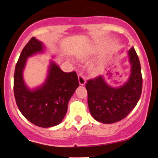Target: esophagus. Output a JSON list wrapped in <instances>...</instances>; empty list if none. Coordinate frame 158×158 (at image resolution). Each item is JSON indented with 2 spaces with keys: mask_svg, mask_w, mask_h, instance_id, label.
<instances>
[{
  "mask_svg": "<svg viewBox=\"0 0 158 158\" xmlns=\"http://www.w3.org/2000/svg\"><path fill=\"white\" fill-rule=\"evenodd\" d=\"M78 78H79V82L80 85H84L86 82V80H85V78L82 73H80L78 76Z\"/></svg>",
  "mask_w": 158,
  "mask_h": 158,
  "instance_id": "esophagus-1",
  "label": "esophagus"
}]
</instances>
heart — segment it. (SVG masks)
I'll use <instances>...</instances> for the list:
<instances>
[{
	"label": "heart",
	"mask_w": 158,
	"mask_h": 158,
	"mask_svg": "<svg viewBox=\"0 0 158 158\" xmlns=\"http://www.w3.org/2000/svg\"><path fill=\"white\" fill-rule=\"evenodd\" d=\"M103 68H104V63L102 62L98 64L97 66H96L94 68V70H95V71H100V70H102Z\"/></svg>",
	"instance_id": "b5f03b06"
}]
</instances>
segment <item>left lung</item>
<instances>
[{
	"mask_svg": "<svg viewBox=\"0 0 158 158\" xmlns=\"http://www.w3.org/2000/svg\"><path fill=\"white\" fill-rule=\"evenodd\" d=\"M128 55L131 73L123 85L110 86L103 76L90 79L85 85L90 113L98 122L110 124L120 121L133 110L140 98L143 79L139 58L134 48Z\"/></svg>",
	"mask_w": 158,
	"mask_h": 158,
	"instance_id": "left-lung-1",
	"label": "left lung"
}]
</instances>
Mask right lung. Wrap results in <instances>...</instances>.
<instances>
[{
    "label": "right lung",
    "instance_id": "right-lung-1",
    "mask_svg": "<svg viewBox=\"0 0 158 158\" xmlns=\"http://www.w3.org/2000/svg\"><path fill=\"white\" fill-rule=\"evenodd\" d=\"M41 41L32 37L19 56L14 74V95L23 117L35 126L49 128L59 125L68 110L69 100L79 87L76 72L65 73L50 61L44 84L30 89L25 84L23 71L29 57L44 52Z\"/></svg>",
    "mask_w": 158,
    "mask_h": 158
}]
</instances>
